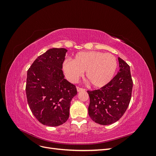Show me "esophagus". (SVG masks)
Instances as JSON below:
<instances>
[{
	"mask_svg": "<svg viewBox=\"0 0 156 156\" xmlns=\"http://www.w3.org/2000/svg\"><path fill=\"white\" fill-rule=\"evenodd\" d=\"M77 92L84 91V90H85V89H84V88H81V87H77Z\"/></svg>",
	"mask_w": 156,
	"mask_h": 156,
	"instance_id": "34e87169",
	"label": "esophagus"
}]
</instances>
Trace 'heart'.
I'll return each mask as SVG.
<instances>
[{
    "mask_svg": "<svg viewBox=\"0 0 156 156\" xmlns=\"http://www.w3.org/2000/svg\"><path fill=\"white\" fill-rule=\"evenodd\" d=\"M117 66L115 56L99 51L79 52L72 60H65L62 64L64 72L69 81H77L86 72L87 81L96 88L104 87L111 81Z\"/></svg>",
    "mask_w": 156,
    "mask_h": 156,
    "instance_id": "obj_1",
    "label": "heart"
}]
</instances>
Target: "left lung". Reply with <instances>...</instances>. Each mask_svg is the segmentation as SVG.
I'll list each match as a JSON object with an SVG mask.
<instances>
[{"label":"left lung","mask_w":156,"mask_h":156,"mask_svg":"<svg viewBox=\"0 0 156 156\" xmlns=\"http://www.w3.org/2000/svg\"><path fill=\"white\" fill-rule=\"evenodd\" d=\"M119 72L107 85L87 92L90 97L88 115L101 125L115 123L124 115L131 98L133 80L130 67L119 57Z\"/></svg>","instance_id":"8db88e82"}]
</instances>
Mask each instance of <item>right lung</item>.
I'll list each match as a JSON object with an SVG mask.
<instances>
[{"instance_id":"right-lung-1","label":"right lung","mask_w":156,"mask_h":156,"mask_svg":"<svg viewBox=\"0 0 156 156\" xmlns=\"http://www.w3.org/2000/svg\"><path fill=\"white\" fill-rule=\"evenodd\" d=\"M67 50L53 48L39 56L27 71L26 94L33 115L41 124L58 126L67 121L75 85L64 79L62 64Z\"/></svg>"}]
</instances>
